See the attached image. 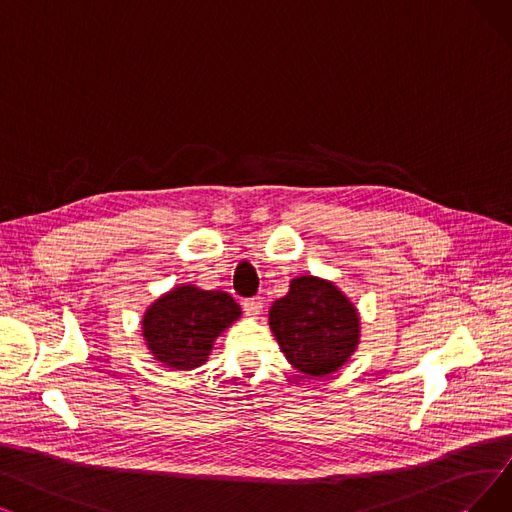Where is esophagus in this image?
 I'll use <instances>...</instances> for the list:
<instances>
[{"label": "esophagus", "mask_w": 512, "mask_h": 512, "mask_svg": "<svg viewBox=\"0 0 512 512\" xmlns=\"http://www.w3.org/2000/svg\"><path fill=\"white\" fill-rule=\"evenodd\" d=\"M243 311L248 313L250 317L260 315V311H262V300H260V298H248V300H243Z\"/></svg>", "instance_id": "34e87169"}]
</instances>
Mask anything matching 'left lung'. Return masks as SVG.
Masks as SVG:
<instances>
[{"label": "left lung", "instance_id": "left-lung-1", "mask_svg": "<svg viewBox=\"0 0 512 512\" xmlns=\"http://www.w3.org/2000/svg\"><path fill=\"white\" fill-rule=\"evenodd\" d=\"M271 330L296 370L309 376L336 372L359 342V315L334 283L298 277L290 292L275 300L269 313Z\"/></svg>", "mask_w": 512, "mask_h": 512}]
</instances>
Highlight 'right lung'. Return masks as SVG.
I'll list each match as a JSON object with an SVG mask.
<instances>
[{
  "label": "right lung",
  "mask_w": 512,
  "mask_h": 512,
  "mask_svg": "<svg viewBox=\"0 0 512 512\" xmlns=\"http://www.w3.org/2000/svg\"><path fill=\"white\" fill-rule=\"evenodd\" d=\"M239 315V304L227 292L180 285L149 306L142 336L157 361L176 370H193L208 361L214 338Z\"/></svg>",
  "instance_id": "right-lung-1"
}]
</instances>
